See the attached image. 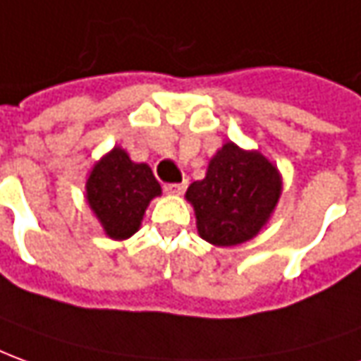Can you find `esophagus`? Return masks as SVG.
Listing matches in <instances>:
<instances>
[{
    "instance_id": "1",
    "label": "esophagus",
    "mask_w": 361,
    "mask_h": 361,
    "mask_svg": "<svg viewBox=\"0 0 361 361\" xmlns=\"http://www.w3.org/2000/svg\"><path fill=\"white\" fill-rule=\"evenodd\" d=\"M165 190L169 192V195H183L186 190V180H183V183H176V185H166Z\"/></svg>"
}]
</instances>
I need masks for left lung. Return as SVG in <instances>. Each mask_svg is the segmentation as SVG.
I'll return each mask as SVG.
<instances>
[{
	"instance_id": "obj_1",
	"label": "left lung",
	"mask_w": 361,
	"mask_h": 361,
	"mask_svg": "<svg viewBox=\"0 0 361 361\" xmlns=\"http://www.w3.org/2000/svg\"><path fill=\"white\" fill-rule=\"evenodd\" d=\"M283 192L277 165L255 149L226 141L210 159L206 176L188 186L198 235L218 247L253 240L267 226Z\"/></svg>"
}]
</instances>
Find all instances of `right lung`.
I'll return each instance as SVG.
<instances>
[{
    "instance_id": "1",
    "label": "right lung",
    "mask_w": 361,
    "mask_h": 361,
    "mask_svg": "<svg viewBox=\"0 0 361 361\" xmlns=\"http://www.w3.org/2000/svg\"><path fill=\"white\" fill-rule=\"evenodd\" d=\"M161 185L147 163H133L119 145L96 161L86 178V204L109 240H128L137 232Z\"/></svg>"
}]
</instances>
